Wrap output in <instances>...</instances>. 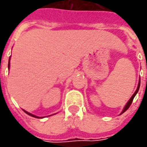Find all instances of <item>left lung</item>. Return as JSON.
<instances>
[{"label": "left lung", "instance_id": "obj_1", "mask_svg": "<svg viewBox=\"0 0 147 147\" xmlns=\"http://www.w3.org/2000/svg\"><path fill=\"white\" fill-rule=\"evenodd\" d=\"M140 82H141V81H140V80H139V82H138V88H137V90H136V91H135V92H134V94H133V96H131V98L129 99V100H128V101H127V104H126V105H124V107H123V110H122V112H121V113H120V115H122V114H123V113H124V112H125V111H126V110H127V109H128V108H129V106H130V105H131V104H132V102H133V98H134V97H135V96H136V95H137V93H138V92L139 88H140Z\"/></svg>", "mask_w": 147, "mask_h": 147}]
</instances>
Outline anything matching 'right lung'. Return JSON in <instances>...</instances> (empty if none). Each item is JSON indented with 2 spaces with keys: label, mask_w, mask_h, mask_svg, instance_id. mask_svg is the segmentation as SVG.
Here are the masks:
<instances>
[{
  "label": "right lung",
  "mask_w": 147,
  "mask_h": 147,
  "mask_svg": "<svg viewBox=\"0 0 147 147\" xmlns=\"http://www.w3.org/2000/svg\"><path fill=\"white\" fill-rule=\"evenodd\" d=\"M9 59H10V57H9ZM9 63H8V69H9V66H10V63H9ZM24 112H25L27 115H28L32 116V117H34V118H37V119H42L43 117H38V116L34 115H32L31 113H29V112H28V111H26V110H24Z\"/></svg>",
  "instance_id": "right-lung-1"
}]
</instances>
